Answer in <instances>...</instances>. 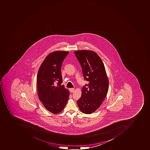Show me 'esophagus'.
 <instances>
[{
    "instance_id": "esophagus-1",
    "label": "esophagus",
    "mask_w": 150,
    "mask_h": 150,
    "mask_svg": "<svg viewBox=\"0 0 150 150\" xmlns=\"http://www.w3.org/2000/svg\"><path fill=\"white\" fill-rule=\"evenodd\" d=\"M75 89L74 88H70L69 89V91H70V92L72 93V92H74V91Z\"/></svg>"
}]
</instances>
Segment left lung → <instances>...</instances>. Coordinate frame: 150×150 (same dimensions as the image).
<instances>
[{"label": "left lung", "instance_id": "1", "mask_svg": "<svg viewBox=\"0 0 150 150\" xmlns=\"http://www.w3.org/2000/svg\"><path fill=\"white\" fill-rule=\"evenodd\" d=\"M74 53L81 65L85 80L89 81L87 87H82L77 105L81 112L91 114L105 100L109 89V80L102 60L96 52L80 50Z\"/></svg>", "mask_w": 150, "mask_h": 150}]
</instances>
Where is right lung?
I'll return each instance as SVG.
<instances>
[{"instance_id": "obj_1", "label": "right lung", "mask_w": 150, "mask_h": 150, "mask_svg": "<svg viewBox=\"0 0 150 150\" xmlns=\"http://www.w3.org/2000/svg\"><path fill=\"white\" fill-rule=\"evenodd\" d=\"M69 53L64 51L51 52L42 62L37 74L39 98L45 109L54 114L63 111L69 96L68 89L61 84L63 82L61 66Z\"/></svg>"}]
</instances>
